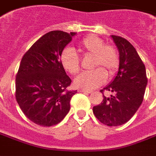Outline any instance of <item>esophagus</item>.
Wrapping results in <instances>:
<instances>
[{
    "label": "esophagus",
    "mask_w": 156,
    "mask_h": 156,
    "mask_svg": "<svg viewBox=\"0 0 156 156\" xmlns=\"http://www.w3.org/2000/svg\"><path fill=\"white\" fill-rule=\"evenodd\" d=\"M78 91L80 93H84V94H91L92 93V91L90 90H86V89H79Z\"/></svg>",
    "instance_id": "obj_1"
}]
</instances>
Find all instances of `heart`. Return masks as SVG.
I'll return each instance as SVG.
<instances>
[{"label": "heart", "mask_w": 156, "mask_h": 156, "mask_svg": "<svg viewBox=\"0 0 156 156\" xmlns=\"http://www.w3.org/2000/svg\"><path fill=\"white\" fill-rule=\"evenodd\" d=\"M78 51L83 56H92L90 68L75 78L74 84L83 89H93L106 81L107 75L111 77L116 73L119 67V55L115 46L105 44L103 39L95 35H88L78 44ZM60 62L65 71L72 75L79 73L81 69L80 58L73 49L67 48L60 55Z\"/></svg>", "instance_id": "heart-1"}]
</instances>
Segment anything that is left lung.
Here are the masks:
<instances>
[{"label": "left lung", "mask_w": 156, "mask_h": 156, "mask_svg": "<svg viewBox=\"0 0 156 156\" xmlns=\"http://www.w3.org/2000/svg\"><path fill=\"white\" fill-rule=\"evenodd\" d=\"M119 52V67L114 81L101 89L104 98L93 108L95 117L108 126L125 124L136 113L143 102L148 78L144 62L130 42L112 35ZM105 91L110 96L103 94Z\"/></svg>", "instance_id": "obj_1"}]
</instances>
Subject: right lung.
Segmentation results:
<instances>
[{
    "label": "right lung",
    "mask_w": 156,
    "mask_h": 156,
    "mask_svg": "<svg viewBox=\"0 0 156 156\" xmlns=\"http://www.w3.org/2000/svg\"><path fill=\"white\" fill-rule=\"evenodd\" d=\"M75 32L51 31L32 45L22 57L16 76V99L26 117L48 127L60 123L70 110L77 90H68L71 78L60 55Z\"/></svg>",
    "instance_id": "obj_1"
}]
</instances>
